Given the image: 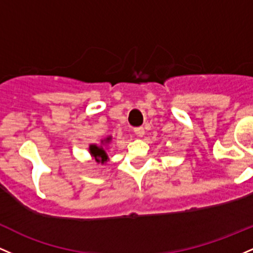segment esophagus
<instances>
[{"label":"esophagus","instance_id":"1","mask_svg":"<svg viewBox=\"0 0 253 253\" xmlns=\"http://www.w3.org/2000/svg\"><path fill=\"white\" fill-rule=\"evenodd\" d=\"M133 131H134L135 135H137V137H143V135L145 134V131H144L143 127H135V128L133 129Z\"/></svg>","mask_w":253,"mask_h":253}]
</instances>
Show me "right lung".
<instances>
[{"label": "right lung", "mask_w": 253, "mask_h": 253, "mask_svg": "<svg viewBox=\"0 0 253 253\" xmlns=\"http://www.w3.org/2000/svg\"><path fill=\"white\" fill-rule=\"evenodd\" d=\"M110 139H112V137L105 138L104 140H102V143H109ZM88 151H90L91 156L95 157V160L97 161V162H99V161H101V162L103 163L108 160L107 151H105V150L102 148V146L96 145V144H91V145L88 146Z\"/></svg>", "instance_id": "obj_1"}]
</instances>
